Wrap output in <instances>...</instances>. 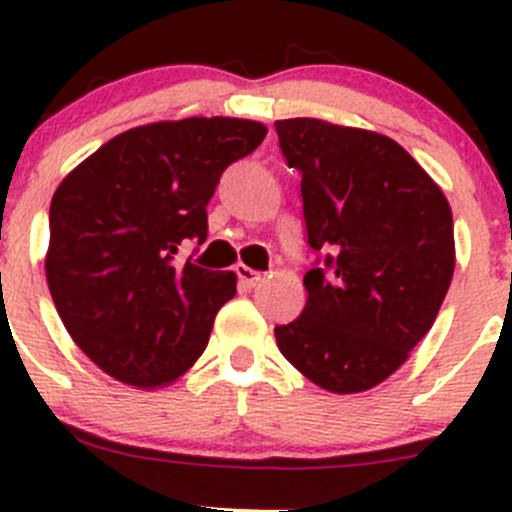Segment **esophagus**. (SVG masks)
Segmentation results:
<instances>
[{
    "label": "esophagus",
    "mask_w": 512,
    "mask_h": 512,
    "mask_svg": "<svg viewBox=\"0 0 512 512\" xmlns=\"http://www.w3.org/2000/svg\"><path fill=\"white\" fill-rule=\"evenodd\" d=\"M235 275H237V282H240V287H245V289L257 287L262 282V272L252 270V267H247V265H237Z\"/></svg>",
    "instance_id": "34e87169"
}]
</instances>
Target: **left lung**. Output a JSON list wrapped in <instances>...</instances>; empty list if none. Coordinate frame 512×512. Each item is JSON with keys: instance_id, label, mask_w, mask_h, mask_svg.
<instances>
[{"instance_id": "8db88e82", "label": "left lung", "mask_w": 512, "mask_h": 512, "mask_svg": "<svg viewBox=\"0 0 512 512\" xmlns=\"http://www.w3.org/2000/svg\"><path fill=\"white\" fill-rule=\"evenodd\" d=\"M282 156L299 170L307 242V304L275 327L294 369L334 394L394 374L426 337L453 267L446 195L404 148L379 133L317 118L275 123Z\"/></svg>"}]
</instances>
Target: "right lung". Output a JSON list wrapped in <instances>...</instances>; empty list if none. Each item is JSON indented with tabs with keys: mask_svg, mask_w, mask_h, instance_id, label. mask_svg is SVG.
I'll list each match as a JSON object with an SVG mask.
<instances>
[{
	"mask_svg": "<svg viewBox=\"0 0 512 512\" xmlns=\"http://www.w3.org/2000/svg\"><path fill=\"white\" fill-rule=\"evenodd\" d=\"M267 128L183 118L111 138L56 188L46 282L66 332L123 384H170L205 352L235 275L178 260L208 237V203L227 165Z\"/></svg>",
	"mask_w": 512,
	"mask_h": 512,
	"instance_id": "1",
	"label": "right lung"
}]
</instances>
